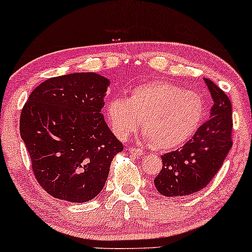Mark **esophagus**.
Returning <instances> with one entry per match:
<instances>
[{"label": "esophagus", "mask_w": 252, "mask_h": 252, "mask_svg": "<svg viewBox=\"0 0 252 252\" xmlns=\"http://www.w3.org/2000/svg\"><path fill=\"white\" fill-rule=\"evenodd\" d=\"M128 152L132 155L135 156V158H141V156L143 155V150L140 148H135V147H130V148L128 149Z\"/></svg>", "instance_id": "34e87169"}]
</instances>
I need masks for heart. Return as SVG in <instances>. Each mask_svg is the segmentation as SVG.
<instances>
[{
	"label": "heart",
	"mask_w": 252,
	"mask_h": 252,
	"mask_svg": "<svg viewBox=\"0 0 252 252\" xmlns=\"http://www.w3.org/2000/svg\"><path fill=\"white\" fill-rule=\"evenodd\" d=\"M111 129L125 140L139 128L158 149L182 146L200 126L205 102L198 93L164 81H150L130 90L128 98L114 96L106 104Z\"/></svg>",
	"instance_id": "heart-1"
}]
</instances>
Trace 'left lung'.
<instances>
[{"label":"left lung","instance_id":"8db88e82","mask_svg":"<svg viewBox=\"0 0 252 252\" xmlns=\"http://www.w3.org/2000/svg\"><path fill=\"white\" fill-rule=\"evenodd\" d=\"M213 106L211 116L184 146L162 155V169L154 179L165 197H181L200 191L223 164L233 146L231 102L214 82L205 78Z\"/></svg>","mask_w":252,"mask_h":252}]
</instances>
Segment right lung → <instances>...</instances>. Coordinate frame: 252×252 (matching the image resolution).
Masks as SVG:
<instances>
[{"label": "right lung", "instance_id": "1", "mask_svg": "<svg viewBox=\"0 0 252 252\" xmlns=\"http://www.w3.org/2000/svg\"><path fill=\"white\" fill-rule=\"evenodd\" d=\"M110 81L96 73L48 78L23 106L21 136L39 184L52 197L86 202L102 191L124 146L104 116Z\"/></svg>", "mask_w": 252, "mask_h": 252}]
</instances>
